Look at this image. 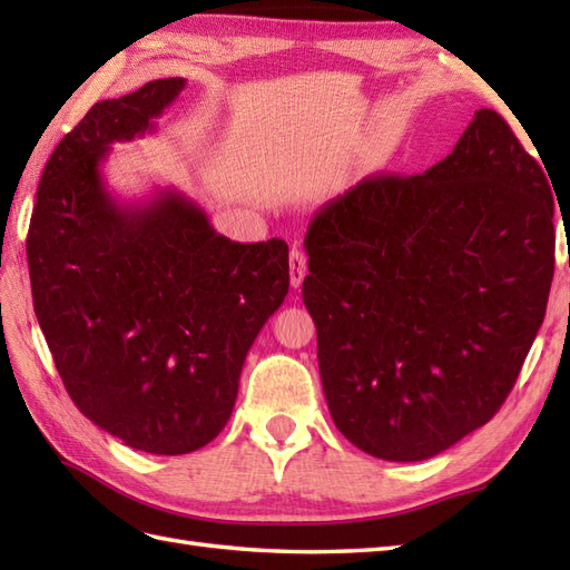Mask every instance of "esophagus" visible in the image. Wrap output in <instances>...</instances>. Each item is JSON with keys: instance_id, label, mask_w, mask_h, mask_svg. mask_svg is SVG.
Returning <instances> with one entry per match:
<instances>
[{"instance_id": "obj_1", "label": "esophagus", "mask_w": 570, "mask_h": 570, "mask_svg": "<svg viewBox=\"0 0 570 570\" xmlns=\"http://www.w3.org/2000/svg\"><path fill=\"white\" fill-rule=\"evenodd\" d=\"M306 274H308L306 254L301 249H292V254H288V278H292V286L298 288L301 284H304Z\"/></svg>"}]
</instances>
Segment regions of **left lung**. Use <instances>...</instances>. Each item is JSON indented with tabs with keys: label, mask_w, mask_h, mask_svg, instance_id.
Segmentation results:
<instances>
[{
	"label": "left lung",
	"mask_w": 570,
	"mask_h": 570,
	"mask_svg": "<svg viewBox=\"0 0 570 570\" xmlns=\"http://www.w3.org/2000/svg\"><path fill=\"white\" fill-rule=\"evenodd\" d=\"M543 168L478 110L426 174L370 176L313 215L304 304L325 402L360 451L426 460L504 404L553 278Z\"/></svg>",
	"instance_id": "1"
}]
</instances>
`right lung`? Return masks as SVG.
Masks as SVG:
<instances>
[{"label":"right lung","instance_id":"add662e5","mask_svg":"<svg viewBox=\"0 0 570 570\" xmlns=\"http://www.w3.org/2000/svg\"><path fill=\"white\" fill-rule=\"evenodd\" d=\"M184 78L90 107L48 159L27 237L33 311L72 402L125 445L184 455L233 414L239 372L288 294V247L215 233L178 190L117 203L110 144L156 129Z\"/></svg>","mask_w":570,"mask_h":570}]
</instances>
